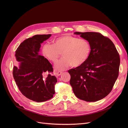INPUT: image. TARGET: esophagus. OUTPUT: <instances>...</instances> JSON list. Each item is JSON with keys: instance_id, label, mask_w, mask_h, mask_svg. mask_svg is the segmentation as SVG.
Masks as SVG:
<instances>
[{"instance_id": "1", "label": "esophagus", "mask_w": 128, "mask_h": 128, "mask_svg": "<svg viewBox=\"0 0 128 128\" xmlns=\"http://www.w3.org/2000/svg\"><path fill=\"white\" fill-rule=\"evenodd\" d=\"M62 73V72H60V71H58V72H56V75L58 76H60V75H61Z\"/></svg>"}]
</instances>
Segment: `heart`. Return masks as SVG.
<instances>
[{"instance_id":"b5f03b06","label":"heart","mask_w":128,"mask_h":128,"mask_svg":"<svg viewBox=\"0 0 128 128\" xmlns=\"http://www.w3.org/2000/svg\"><path fill=\"white\" fill-rule=\"evenodd\" d=\"M53 44H45L42 47L44 55L56 62L62 53L64 56L57 62L54 68L63 70L71 65L78 67L84 63L89 58L91 47L89 42L84 39L70 35H64L53 40Z\"/></svg>"}]
</instances>
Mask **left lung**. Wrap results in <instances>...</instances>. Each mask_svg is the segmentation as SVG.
I'll return each mask as SVG.
<instances>
[{
  "label": "left lung",
  "instance_id": "obj_1",
  "mask_svg": "<svg viewBox=\"0 0 128 128\" xmlns=\"http://www.w3.org/2000/svg\"><path fill=\"white\" fill-rule=\"evenodd\" d=\"M89 42L90 54L82 65L68 70L75 95L86 102H96L112 91L119 74L120 57L111 40L96 32H75Z\"/></svg>",
  "mask_w": 128,
  "mask_h": 128
}]
</instances>
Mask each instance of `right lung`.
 <instances>
[{
  "label": "right lung",
  "instance_id": "right-lung-1",
  "mask_svg": "<svg viewBox=\"0 0 128 128\" xmlns=\"http://www.w3.org/2000/svg\"><path fill=\"white\" fill-rule=\"evenodd\" d=\"M51 34L36 35L25 40L16 51L18 67L14 66L13 78L19 90L27 98L42 102L53 98L57 82L52 74L53 68L49 60L39 54L41 44Z\"/></svg>",
  "mask_w": 128,
  "mask_h": 128
}]
</instances>
